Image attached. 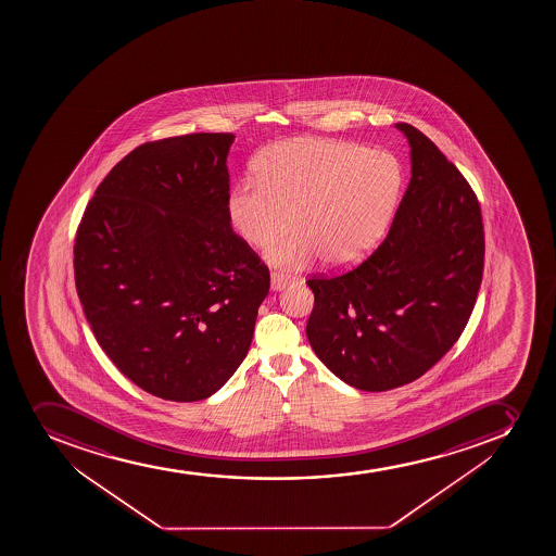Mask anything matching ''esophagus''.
I'll return each mask as SVG.
<instances>
[{
    "label": "esophagus",
    "instance_id": "obj_1",
    "mask_svg": "<svg viewBox=\"0 0 556 556\" xmlns=\"http://www.w3.org/2000/svg\"><path fill=\"white\" fill-rule=\"evenodd\" d=\"M290 281H292V279H290L288 275L279 274V271H274L271 277H269V285H271L274 292H279L282 288H287Z\"/></svg>",
    "mask_w": 556,
    "mask_h": 556
}]
</instances>
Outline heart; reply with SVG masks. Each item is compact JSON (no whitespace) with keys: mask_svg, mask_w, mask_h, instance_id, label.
I'll return each instance as SVG.
<instances>
[{"mask_svg":"<svg viewBox=\"0 0 556 556\" xmlns=\"http://www.w3.org/2000/svg\"><path fill=\"white\" fill-rule=\"evenodd\" d=\"M404 172L395 155L337 139L298 138L274 144L228 198V217L269 263L301 269L357 263L379 241L401 198ZM294 219H291V215Z\"/></svg>","mask_w":556,"mask_h":556,"instance_id":"obj_1","label":"heart"}]
</instances>
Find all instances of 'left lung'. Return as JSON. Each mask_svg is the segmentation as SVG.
Wrapping results in <instances>:
<instances>
[{
  "mask_svg": "<svg viewBox=\"0 0 556 556\" xmlns=\"http://www.w3.org/2000/svg\"><path fill=\"white\" fill-rule=\"evenodd\" d=\"M412 179L390 231L357 268L306 281V336L346 384L388 391L439 363L468 325L484 271V225L469 182L431 139L396 123Z\"/></svg>",
  "mask_w": 556,
  "mask_h": 556,
  "instance_id": "1",
  "label": "left lung"
}]
</instances>
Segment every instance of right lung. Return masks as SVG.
I'll return each mask as SVG.
<instances>
[{
	"mask_svg": "<svg viewBox=\"0 0 556 556\" xmlns=\"http://www.w3.org/2000/svg\"><path fill=\"white\" fill-rule=\"evenodd\" d=\"M233 134H188L123 157L77 228L74 277L125 377L174 402L214 395L252 344L269 271L231 230Z\"/></svg>",
	"mask_w": 556,
	"mask_h": 556,
	"instance_id": "right-lung-1",
	"label": "right lung"
}]
</instances>
